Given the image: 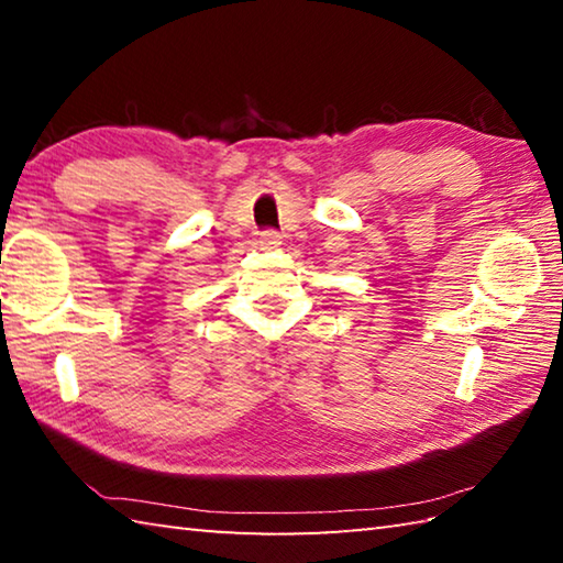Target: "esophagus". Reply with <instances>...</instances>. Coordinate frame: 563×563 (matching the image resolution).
I'll list each match as a JSON object with an SVG mask.
<instances>
[{"instance_id":"1","label":"esophagus","mask_w":563,"mask_h":563,"mask_svg":"<svg viewBox=\"0 0 563 563\" xmlns=\"http://www.w3.org/2000/svg\"><path fill=\"white\" fill-rule=\"evenodd\" d=\"M258 243H261V247H265V251H271V247L283 245V238H280V233H275V231H265V233H261Z\"/></svg>"}]
</instances>
